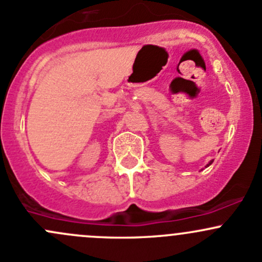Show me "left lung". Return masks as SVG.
I'll return each instance as SVG.
<instances>
[{
  "label": "left lung",
  "mask_w": 262,
  "mask_h": 262,
  "mask_svg": "<svg viewBox=\"0 0 262 262\" xmlns=\"http://www.w3.org/2000/svg\"><path fill=\"white\" fill-rule=\"evenodd\" d=\"M212 163H213V161H211V163H209V164H208V165H207V166H209V165H211V164H212Z\"/></svg>",
  "instance_id": "left-lung-1"
}]
</instances>
